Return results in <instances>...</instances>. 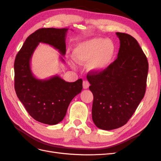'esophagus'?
<instances>
[{
  "label": "esophagus",
  "mask_w": 161,
  "mask_h": 161,
  "mask_svg": "<svg viewBox=\"0 0 161 161\" xmlns=\"http://www.w3.org/2000/svg\"><path fill=\"white\" fill-rule=\"evenodd\" d=\"M82 85H83V89H88L89 86V82L87 80H84L83 82H82Z\"/></svg>",
  "instance_id": "esophagus-1"
}]
</instances>
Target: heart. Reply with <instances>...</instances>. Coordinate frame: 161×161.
Returning <instances> with one entry per match:
<instances>
[{
    "label": "heart",
    "mask_w": 161,
    "mask_h": 161,
    "mask_svg": "<svg viewBox=\"0 0 161 161\" xmlns=\"http://www.w3.org/2000/svg\"><path fill=\"white\" fill-rule=\"evenodd\" d=\"M115 54V46L109 40L95 37L77 44L72 51V57L77 62L88 61L87 69L99 72L106 69Z\"/></svg>",
    "instance_id": "heart-1"
}]
</instances>
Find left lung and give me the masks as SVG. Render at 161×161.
<instances>
[{
	"label": "left lung",
	"mask_w": 161,
	"mask_h": 161,
	"mask_svg": "<svg viewBox=\"0 0 161 161\" xmlns=\"http://www.w3.org/2000/svg\"><path fill=\"white\" fill-rule=\"evenodd\" d=\"M120 47L117 59L104 70L91 72L86 79L93 95L92 119L104 130L128 122L146 92L148 62L137 40L117 32Z\"/></svg>",
	"instance_id": "8db88e82"
}]
</instances>
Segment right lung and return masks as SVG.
Returning a JSON list of instances; mask_svg holds the SVG:
<instances>
[{"label":"right lung","mask_w":161,"mask_h":161,"mask_svg":"<svg viewBox=\"0 0 161 161\" xmlns=\"http://www.w3.org/2000/svg\"><path fill=\"white\" fill-rule=\"evenodd\" d=\"M67 28H42L29 36L16 56L14 64V89L19 99L32 118L45 124L56 125L63 120L70 101L82 89V80L66 82L58 76L38 79L31 70L33 53L44 43L66 54ZM62 62H64L60 56Z\"/></svg>","instance_id":"right-lung-1"}]
</instances>
